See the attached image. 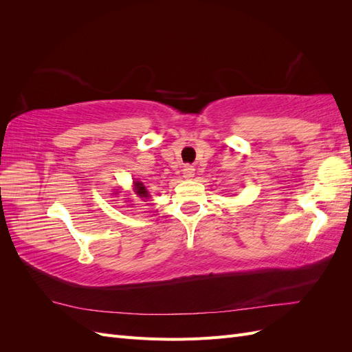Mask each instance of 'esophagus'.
I'll use <instances>...</instances> for the list:
<instances>
[{
  "mask_svg": "<svg viewBox=\"0 0 352 352\" xmlns=\"http://www.w3.org/2000/svg\"><path fill=\"white\" fill-rule=\"evenodd\" d=\"M195 176V168L192 166H185L184 167V177L185 179H192Z\"/></svg>",
  "mask_w": 352,
  "mask_h": 352,
  "instance_id": "esophagus-1",
  "label": "esophagus"
}]
</instances>
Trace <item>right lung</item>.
Instances as JSON below:
<instances>
[{"label":"right lung","mask_w":352,"mask_h":352,"mask_svg":"<svg viewBox=\"0 0 352 352\" xmlns=\"http://www.w3.org/2000/svg\"><path fill=\"white\" fill-rule=\"evenodd\" d=\"M133 189H135L136 195L140 197V198H142V199L150 197V194H148V190H146V188L144 186L142 182H138V180H136V182H133Z\"/></svg>","instance_id":"add662e5"}]
</instances>
